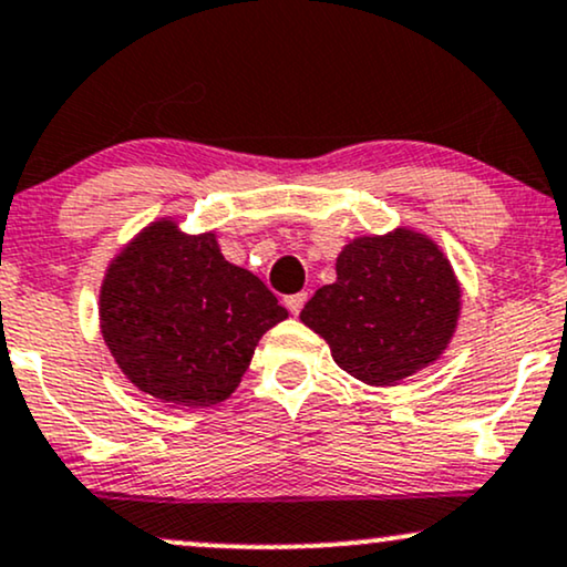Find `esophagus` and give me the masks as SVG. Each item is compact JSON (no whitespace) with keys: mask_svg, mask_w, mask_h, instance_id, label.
<instances>
[{"mask_svg":"<svg viewBox=\"0 0 567 567\" xmlns=\"http://www.w3.org/2000/svg\"><path fill=\"white\" fill-rule=\"evenodd\" d=\"M305 302H307V295H305V291H299V295H289V297L284 299L286 310H289L291 316H299V310H302Z\"/></svg>","mask_w":567,"mask_h":567,"instance_id":"esophagus-1","label":"esophagus"}]
</instances>
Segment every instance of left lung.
Returning <instances> with one entry per match:
<instances>
[{
	"label": "left lung",
	"instance_id": "obj_1",
	"mask_svg": "<svg viewBox=\"0 0 567 567\" xmlns=\"http://www.w3.org/2000/svg\"><path fill=\"white\" fill-rule=\"evenodd\" d=\"M460 297L442 247L400 226L344 244L337 281L320 286L299 320L326 339L349 375L394 386L442 358L457 331Z\"/></svg>",
	"mask_w": 567,
	"mask_h": 567
}]
</instances>
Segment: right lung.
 Returning <instances> with one entry per match:
<instances>
[{
    "instance_id": "1",
    "label": "right lung",
    "mask_w": 567,
    "mask_h": 567,
    "mask_svg": "<svg viewBox=\"0 0 567 567\" xmlns=\"http://www.w3.org/2000/svg\"><path fill=\"white\" fill-rule=\"evenodd\" d=\"M289 318L255 272L223 257L215 230L159 218L110 260L100 328L138 391L181 408L228 400L257 341Z\"/></svg>"
}]
</instances>
